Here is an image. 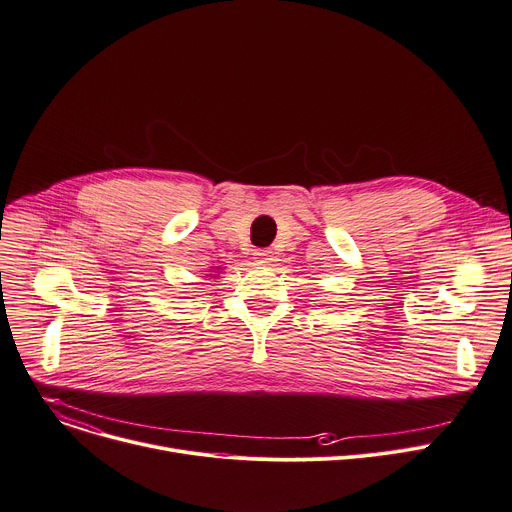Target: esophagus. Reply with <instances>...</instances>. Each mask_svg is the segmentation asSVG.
<instances>
[{
  "label": "esophagus",
  "instance_id": "obj_1",
  "mask_svg": "<svg viewBox=\"0 0 512 512\" xmlns=\"http://www.w3.org/2000/svg\"><path fill=\"white\" fill-rule=\"evenodd\" d=\"M253 259H255L259 265H269L271 261H274V251H269V249H257V251L253 253Z\"/></svg>",
  "mask_w": 512,
  "mask_h": 512
}]
</instances>
